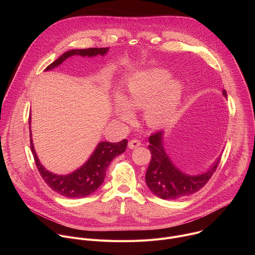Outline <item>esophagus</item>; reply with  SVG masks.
Here are the masks:
<instances>
[{
	"mask_svg": "<svg viewBox=\"0 0 255 255\" xmlns=\"http://www.w3.org/2000/svg\"><path fill=\"white\" fill-rule=\"evenodd\" d=\"M128 145H129V147H130L131 149H133V148H136V147L140 146L141 142H140V140H138V139H131V140L129 141Z\"/></svg>",
	"mask_w": 255,
	"mask_h": 255,
	"instance_id": "obj_1",
	"label": "esophagus"
}]
</instances>
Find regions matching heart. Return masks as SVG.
<instances>
[{
    "label": "heart",
    "mask_w": 255,
    "mask_h": 255,
    "mask_svg": "<svg viewBox=\"0 0 255 255\" xmlns=\"http://www.w3.org/2000/svg\"><path fill=\"white\" fill-rule=\"evenodd\" d=\"M165 69H152L129 78L123 100L118 99L116 114L123 121L130 122V109H145V119L151 126H161L175 114L183 86Z\"/></svg>",
    "instance_id": "heart-1"
}]
</instances>
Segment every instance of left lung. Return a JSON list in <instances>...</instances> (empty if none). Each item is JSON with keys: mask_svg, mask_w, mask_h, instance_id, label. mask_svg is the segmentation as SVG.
I'll use <instances>...</instances> for the list:
<instances>
[{"mask_svg": "<svg viewBox=\"0 0 255 255\" xmlns=\"http://www.w3.org/2000/svg\"><path fill=\"white\" fill-rule=\"evenodd\" d=\"M223 95L227 97L224 90ZM162 131H156L149 137L148 148L151 159L145 180L150 191L163 200H174L190 196L201 190L212 177L219 164L221 157L214 166L200 175H187L180 172L167 157L162 145Z\"/></svg>", "mask_w": 255, "mask_h": 255, "instance_id": "left-lung-1", "label": "left lung"}]
</instances>
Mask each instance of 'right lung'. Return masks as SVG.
<instances>
[{
  "label": "right lung",
  "mask_w": 255,
  "mask_h": 255,
  "mask_svg": "<svg viewBox=\"0 0 255 255\" xmlns=\"http://www.w3.org/2000/svg\"><path fill=\"white\" fill-rule=\"evenodd\" d=\"M108 51V47L105 48H87V49H72L63 53L59 58L50 63L45 70H49L59 65L67 57L72 55H82V56H95L98 54L105 55ZM30 118V117H29ZM30 124V121H29ZM30 129V128H29ZM31 132V130H30ZM128 141L123 139L120 142H101L98 147L91 155L90 159L78 170L66 175H57L46 170L39 162L37 155L34 150V146L31 139L30 133V146L31 151L35 160V164L37 169L45 181V184L54 192L59 195L78 199L84 198L93 194L102 184L105 179L107 169L110 165L111 161L119 154L123 153L127 147Z\"/></svg>",
  "instance_id": "add662e5"
}]
</instances>
